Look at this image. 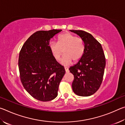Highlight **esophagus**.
I'll return each mask as SVG.
<instances>
[{"label":"esophagus","mask_w":125,"mask_h":125,"mask_svg":"<svg viewBox=\"0 0 125 125\" xmlns=\"http://www.w3.org/2000/svg\"><path fill=\"white\" fill-rule=\"evenodd\" d=\"M64 69H65V72H66V73L69 72V69H68V68L67 67H65V68H64Z\"/></svg>","instance_id":"1"}]
</instances>
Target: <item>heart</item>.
<instances>
[{
    "label": "heart",
    "mask_w": 125,
    "mask_h": 125,
    "mask_svg": "<svg viewBox=\"0 0 125 125\" xmlns=\"http://www.w3.org/2000/svg\"><path fill=\"white\" fill-rule=\"evenodd\" d=\"M50 49L54 58L60 60L63 53L61 63L63 65L70 64L73 61L77 62L83 56L85 46L83 39L69 32L62 33L58 38V42L51 41L50 43Z\"/></svg>",
    "instance_id": "heart-1"
}]
</instances>
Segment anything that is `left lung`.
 Returning a JSON list of instances; mask_svg holds the SVG:
<instances>
[{"label": "left lung", "instance_id": "obj_1", "mask_svg": "<svg viewBox=\"0 0 125 125\" xmlns=\"http://www.w3.org/2000/svg\"><path fill=\"white\" fill-rule=\"evenodd\" d=\"M83 39L85 50L81 59L69 70L74 75L72 89L77 95L88 96L99 89L103 82L106 64L101 44L90 34L82 30H70Z\"/></svg>", "mask_w": 125, "mask_h": 125}]
</instances>
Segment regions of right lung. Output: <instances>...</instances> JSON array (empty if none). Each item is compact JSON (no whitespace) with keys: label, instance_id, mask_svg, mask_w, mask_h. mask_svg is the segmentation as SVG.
<instances>
[{"label":"right lung","instance_id":"obj_1","mask_svg":"<svg viewBox=\"0 0 125 125\" xmlns=\"http://www.w3.org/2000/svg\"><path fill=\"white\" fill-rule=\"evenodd\" d=\"M62 31H39L31 36L21 49L19 69L23 86L33 98L48 101L58 95L60 83L65 73L50 49V41Z\"/></svg>","mask_w":125,"mask_h":125}]
</instances>
